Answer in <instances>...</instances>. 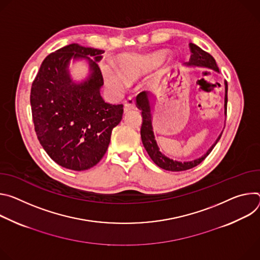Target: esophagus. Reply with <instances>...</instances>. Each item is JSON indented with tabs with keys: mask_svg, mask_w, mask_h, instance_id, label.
<instances>
[{
	"mask_svg": "<svg viewBox=\"0 0 260 260\" xmlns=\"http://www.w3.org/2000/svg\"><path fill=\"white\" fill-rule=\"evenodd\" d=\"M135 108V101L132 98H128L124 102V112L127 113L128 111Z\"/></svg>",
	"mask_w": 260,
	"mask_h": 260,
	"instance_id": "obj_1",
	"label": "esophagus"
}]
</instances>
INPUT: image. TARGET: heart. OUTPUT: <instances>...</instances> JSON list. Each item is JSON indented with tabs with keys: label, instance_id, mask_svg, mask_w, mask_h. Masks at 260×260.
<instances>
[{
	"label": "heart",
	"instance_id": "1",
	"mask_svg": "<svg viewBox=\"0 0 260 260\" xmlns=\"http://www.w3.org/2000/svg\"><path fill=\"white\" fill-rule=\"evenodd\" d=\"M165 54L162 52L145 56H127L120 61V72L108 66L103 67L104 79L109 88L121 92L128 85L127 80H134L161 64Z\"/></svg>",
	"mask_w": 260,
	"mask_h": 260
}]
</instances>
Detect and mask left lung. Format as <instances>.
<instances>
[{
	"instance_id": "8db88e82",
	"label": "left lung",
	"mask_w": 260,
	"mask_h": 260,
	"mask_svg": "<svg viewBox=\"0 0 260 260\" xmlns=\"http://www.w3.org/2000/svg\"><path fill=\"white\" fill-rule=\"evenodd\" d=\"M189 48L191 51V56H190L188 65L207 67L219 72V68L216 64L215 59L209 52L203 50L193 43H189ZM227 90H228V86H227V82L225 81V104H224L225 114L227 113ZM136 103H137V107L141 110V115H142L140 135H141L143 147H145V149L147 150L149 156L154 161V163L165 170L183 171V170H188L197 166L207 158V156L212 152V150L214 149V147L217 145V142L221 138L222 134L218 137V139L214 143V146L207 152V154L199 159H196L194 161H189V162H179V161L169 159L160 152L157 146V142L155 140V136L152 128V114H151V106H150L148 93L147 92L139 93L136 97Z\"/></svg>"
}]
</instances>
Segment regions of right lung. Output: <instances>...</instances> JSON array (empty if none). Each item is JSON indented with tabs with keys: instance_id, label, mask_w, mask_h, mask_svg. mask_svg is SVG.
Here are the masks:
<instances>
[{
	"instance_id": "1",
	"label": "right lung",
	"mask_w": 260,
	"mask_h": 260,
	"mask_svg": "<svg viewBox=\"0 0 260 260\" xmlns=\"http://www.w3.org/2000/svg\"><path fill=\"white\" fill-rule=\"evenodd\" d=\"M103 52L78 44L64 46L45 57L32 83L30 101L38 140L55 163L68 169L95 166L123 117V104L106 103L100 95L103 76L97 62ZM72 57L90 63L92 73L81 84L72 83L68 73Z\"/></svg>"
}]
</instances>
